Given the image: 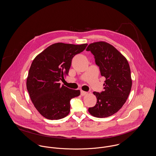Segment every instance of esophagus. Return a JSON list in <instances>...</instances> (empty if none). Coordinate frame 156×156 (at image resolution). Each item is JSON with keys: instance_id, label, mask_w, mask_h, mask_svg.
Masks as SVG:
<instances>
[{"instance_id": "1", "label": "esophagus", "mask_w": 156, "mask_h": 156, "mask_svg": "<svg viewBox=\"0 0 156 156\" xmlns=\"http://www.w3.org/2000/svg\"><path fill=\"white\" fill-rule=\"evenodd\" d=\"M87 94H88V92H87L83 91H81V95L82 96L86 95Z\"/></svg>"}]
</instances>
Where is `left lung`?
<instances>
[{
  "instance_id": "obj_1",
  "label": "left lung",
  "mask_w": 156,
  "mask_h": 156,
  "mask_svg": "<svg viewBox=\"0 0 156 156\" xmlns=\"http://www.w3.org/2000/svg\"><path fill=\"white\" fill-rule=\"evenodd\" d=\"M94 56L101 75L106 78L104 91L94 92L96 105L88 108L94 117L105 118L116 113L127 101L131 89V71L127 59L110 44L100 41L90 44L86 49Z\"/></svg>"
}]
</instances>
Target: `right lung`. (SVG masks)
<instances>
[{"mask_svg": "<svg viewBox=\"0 0 156 156\" xmlns=\"http://www.w3.org/2000/svg\"><path fill=\"white\" fill-rule=\"evenodd\" d=\"M87 45L56 43L34 59L27 88L34 105L47 119H61L68 115L71 100L80 95V90L61 86L59 81L68 75L73 56L83 52Z\"/></svg>", "mask_w": 156, "mask_h": 156, "instance_id": "1", "label": "right lung"}]
</instances>
